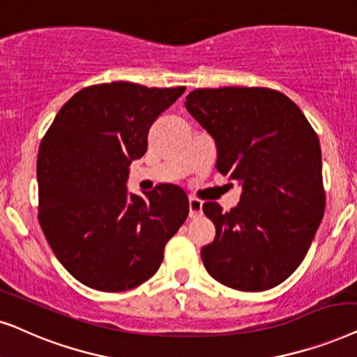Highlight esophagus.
Wrapping results in <instances>:
<instances>
[{
    "instance_id": "obj_1",
    "label": "esophagus",
    "mask_w": 357,
    "mask_h": 357,
    "mask_svg": "<svg viewBox=\"0 0 357 357\" xmlns=\"http://www.w3.org/2000/svg\"><path fill=\"white\" fill-rule=\"evenodd\" d=\"M188 208H190V218H197V216L202 215L203 203L195 197L188 198Z\"/></svg>"
}]
</instances>
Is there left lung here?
Returning a JSON list of instances; mask_svg holds the SVG:
<instances>
[{
  "mask_svg": "<svg viewBox=\"0 0 357 357\" xmlns=\"http://www.w3.org/2000/svg\"><path fill=\"white\" fill-rule=\"evenodd\" d=\"M188 113L215 137L216 170L243 185L239 205L203 203L216 236L202 249L208 274L229 289L282 284L307 256L326 193L317 132L302 109L264 86L198 88Z\"/></svg>",
  "mask_w": 357,
  "mask_h": 357,
  "instance_id": "left-lung-1",
  "label": "left lung"
}]
</instances>
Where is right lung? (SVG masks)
<instances>
[{
  "instance_id": "right-lung-1",
  "label": "right lung",
  "mask_w": 357,
  "mask_h": 357,
  "mask_svg": "<svg viewBox=\"0 0 357 357\" xmlns=\"http://www.w3.org/2000/svg\"><path fill=\"white\" fill-rule=\"evenodd\" d=\"M183 91L131 82L86 86L43 137L40 228L60 264L90 289L124 291L149 280L187 220L188 198L177 185L146 198L126 192L128 165L146 154L152 123Z\"/></svg>"
}]
</instances>
